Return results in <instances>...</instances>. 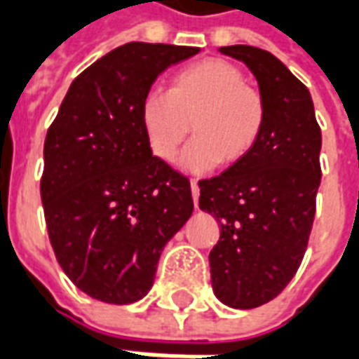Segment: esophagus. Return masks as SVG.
Instances as JSON below:
<instances>
[{
    "mask_svg": "<svg viewBox=\"0 0 359 359\" xmlns=\"http://www.w3.org/2000/svg\"><path fill=\"white\" fill-rule=\"evenodd\" d=\"M190 188H192V198H194V205H198V194H200V187H198V180H190Z\"/></svg>",
    "mask_w": 359,
    "mask_h": 359,
    "instance_id": "34e87169",
    "label": "esophagus"
}]
</instances>
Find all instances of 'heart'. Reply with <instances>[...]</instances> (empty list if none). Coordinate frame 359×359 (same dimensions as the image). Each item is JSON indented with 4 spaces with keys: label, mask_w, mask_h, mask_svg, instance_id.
Instances as JSON below:
<instances>
[{
    "label": "heart",
    "mask_w": 359,
    "mask_h": 359,
    "mask_svg": "<svg viewBox=\"0 0 359 359\" xmlns=\"http://www.w3.org/2000/svg\"><path fill=\"white\" fill-rule=\"evenodd\" d=\"M267 123L264 94L246 82L241 67L219 57L200 59L172 74L167 92L154 90L140 102V125L149 151L171 163L192 125L196 138L182 167L211 171L252 154Z\"/></svg>",
    "instance_id": "1"
}]
</instances>
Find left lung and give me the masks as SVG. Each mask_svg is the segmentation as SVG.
<instances>
[{
  "instance_id": "obj_1",
  "label": "left lung",
  "mask_w": 359,
  "mask_h": 359,
  "mask_svg": "<svg viewBox=\"0 0 359 359\" xmlns=\"http://www.w3.org/2000/svg\"><path fill=\"white\" fill-rule=\"evenodd\" d=\"M242 61L267 103L264 134L246 159L200 180V210L221 225L210 252L211 286L236 309L267 304L300 267L316 217L321 182V128L309 90L273 53L226 46Z\"/></svg>"
}]
</instances>
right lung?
Returning <instances> with one entry per match:
<instances>
[{
  "instance_id": "obj_1",
  "label": "right lung",
  "mask_w": 359,
  "mask_h": 359,
  "mask_svg": "<svg viewBox=\"0 0 359 359\" xmlns=\"http://www.w3.org/2000/svg\"><path fill=\"white\" fill-rule=\"evenodd\" d=\"M198 51L118 46L74 79L48 130L40 194L51 248L95 300L146 296L165 244L192 215L190 180L149 151L140 102L167 67Z\"/></svg>"
}]
</instances>
